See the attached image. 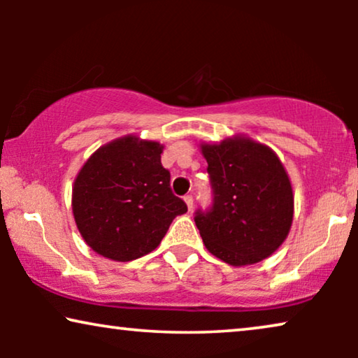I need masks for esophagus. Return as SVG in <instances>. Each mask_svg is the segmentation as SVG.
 <instances>
[{"label": "esophagus", "mask_w": 358, "mask_h": 358, "mask_svg": "<svg viewBox=\"0 0 358 358\" xmlns=\"http://www.w3.org/2000/svg\"><path fill=\"white\" fill-rule=\"evenodd\" d=\"M184 202H185V205H187L189 212H192V208H194V197H192V195H185Z\"/></svg>", "instance_id": "1"}]
</instances>
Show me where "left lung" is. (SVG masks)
I'll return each instance as SVG.
<instances>
[{
    "mask_svg": "<svg viewBox=\"0 0 358 358\" xmlns=\"http://www.w3.org/2000/svg\"><path fill=\"white\" fill-rule=\"evenodd\" d=\"M200 151L213 189L212 208L194 218L205 248L234 267L272 256L293 222L292 182L275 151L246 135L200 143Z\"/></svg>",
    "mask_w": 358,
    "mask_h": 358,
    "instance_id": "1",
    "label": "left lung"
}]
</instances>
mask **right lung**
<instances>
[{
    "mask_svg": "<svg viewBox=\"0 0 358 358\" xmlns=\"http://www.w3.org/2000/svg\"><path fill=\"white\" fill-rule=\"evenodd\" d=\"M159 141L125 135L102 145L78 173L71 208L78 231L102 257L129 262L159 246L169 224L187 212L171 192Z\"/></svg>",
    "mask_w": 358,
    "mask_h": 358,
    "instance_id": "right-lung-1",
    "label": "right lung"
}]
</instances>
